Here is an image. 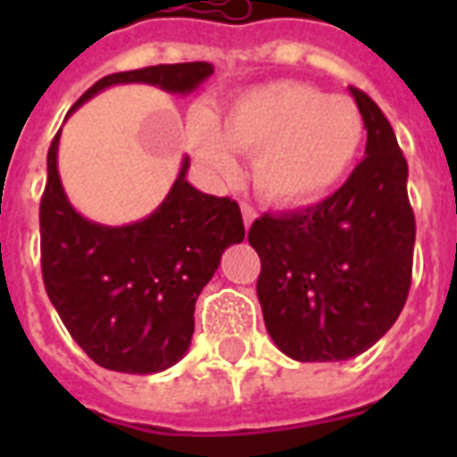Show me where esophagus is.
<instances>
[{
  "label": "esophagus",
  "instance_id": "esophagus-1",
  "mask_svg": "<svg viewBox=\"0 0 457 457\" xmlns=\"http://www.w3.org/2000/svg\"><path fill=\"white\" fill-rule=\"evenodd\" d=\"M242 215H244V225H246V229H249L251 222H253L258 218L256 208H251L249 204H242Z\"/></svg>",
  "mask_w": 457,
  "mask_h": 457
}]
</instances>
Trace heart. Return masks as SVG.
I'll return each instance as SVG.
<instances>
[{
    "mask_svg": "<svg viewBox=\"0 0 457 457\" xmlns=\"http://www.w3.org/2000/svg\"><path fill=\"white\" fill-rule=\"evenodd\" d=\"M189 149L218 178H235V154L251 158L258 194L275 206L301 208L327 199L351 175L365 123L348 96H327L296 80L263 82L239 92L211 120L196 113Z\"/></svg>",
    "mask_w": 457,
    "mask_h": 457,
    "instance_id": "b5f03b06",
    "label": "heart"
}]
</instances>
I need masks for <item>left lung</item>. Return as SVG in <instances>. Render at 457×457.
<instances>
[{
    "label": "left lung",
    "mask_w": 457,
    "mask_h": 457,
    "mask_svg": "<svg viewBox=\"0 0 457 457\" xmlns=\"http://www.w3.org/2000/svg\"><path fill=\"white\" fill-rule=\"evenodd\" d=\"M368 130L365 158L315 206L258 218L256 292L275 346L299 362L348 361L375 346L403 311L415 215L408 163L382 109L348 87Z\"/></svg>",
    "instance_id": "left-lung-1"
}]
</instances>
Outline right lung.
<instances>
[{
    "instance_id": "obj_1",
    "label": "right lung",
    "mask_w": 457,
    "mask_h": 457,
    "mask_svg": "<svg viewBox=\"0 0 457 457\" xmlns=\"http://www.w3.org/2000/svg\"><path fill=\"white\" fill-rule=\"evenodd\" d=\"M211 75L213 66L206 61L106 75L68 116L113 85L142 82L185 96ZM59 137L61 130L46 154L39 204L46 296L96 365L128 375L163 372L192 344L194 303L225 249L244 239L242 211L228 196H211L189 185L185 156L154 213L118 228L89 220L75 211L61 185Z\"/></svg>"
}]
</instances>
